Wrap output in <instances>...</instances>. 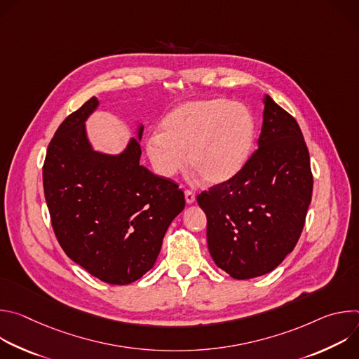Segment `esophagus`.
<instances>
[{"label": "esophagus", "instance_id": "1", "mask_svg": "<svg viewBox=\"0 0 359 359\" xmlns=\"http://www.w3.org/2000/svg\"><path fill=\"white\" fill-rule=\"evenodd\" d=\"M184 198H186V203H187V204H191V203H194V200H196V194H194L191 190H186V191H184Z\"/></svg>", "mask_w": 359, "mask_h": 359}]
</instances>
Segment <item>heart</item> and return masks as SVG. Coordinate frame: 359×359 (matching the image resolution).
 <instances>
[{
    "instance_id": "heart-1",
    "label": "heart",
    "mask_w": 359,
    "mask_h": 359,
    "mask_svg": "<svg viewBox=\"0 0 359 359\" xmlns=\"http://www.w3.org/2000/svg\"><path fill=\"white\" fill-rule=\"evenodd\" d=\"M257 135L250 108L224 97L189 100L161 122L159 133L146 139L150 165L161 177L172 179L184 165L208 184L234 179L247 165Z\"/></svg>"
}]
</instances>
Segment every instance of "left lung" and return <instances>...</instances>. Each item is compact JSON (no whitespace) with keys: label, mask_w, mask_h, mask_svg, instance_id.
Here are the masks:
<instances>
[{"label":"left lung","mask_w":359,"mask_h":359,"mask_svg":"<svg viewBox=\"0 0 359 359\" xmlns=\"http://www.w3.org/2000/svg\"><path fill=\"white\" fill-rule=\"evenodd\" d=\"M311 196L310 153L301 129L266 95L259 149L234 179L197 196L216 266L236 280L273 271L294 250Z\"/></svg>","instance_id":"1"}]
</instances>
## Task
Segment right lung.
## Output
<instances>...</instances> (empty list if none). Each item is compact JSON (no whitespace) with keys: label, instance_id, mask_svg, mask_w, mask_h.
Returning a JSON list of instances; mask_svg holds the SVG:
<instances>
[{"label":"right lung","instance_id":"1","mask_svg":"<svg viewBox=\"0 0 359 359\" xmlns=\"http://www.w3.org/2000/svg\"><path fill=\"white\" fill-rule=\"evenodd\" d=\"M97 105L90 97L57 129L42 168L43 193L68 257L100 281L125 285L155 266L184 194L139 165L142 125L119 155L92 149L85 122Z\"/></svg>","mask_w":359,"mask_h":359}]
</instances>
